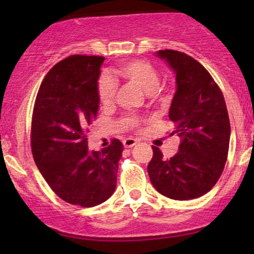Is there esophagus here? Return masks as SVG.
<instances>
[{
  "mask_svg": "<svg viewBox=\"0 0 254 254\" xmlns=\"http://www.w3.org/2000/svg\"><path fill=\"white\" fill-rule=\"evenodd\" d=\"M137 142L138 141L135 140V138H133V137H127L123 141V143L125 145V148H131V147H134V145L136 144Z\"/></svg>",
  "mask_w": 254,
  "mask_h": 254,
  "instance_id": "esophagus-1",
  "label": "esophagus"
}]
</instances>
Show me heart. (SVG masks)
<instances>
[{
	"instance_id": "1",
	"label": "heart",
	"mask_w": 254,
	"mask_h": 254,
	"mask_svg": "<svg viewBox=\"0 0 254 254\" xmlns=\"http://www.w3.org/2000/svg\"><path fill=\"white\" fill-rule=\"evenodd\" d=\"M117 75L127 78L134 84L140 86L145 92L151 95L157 91L159 85V75L156 69L147 61L143 60H129L121 64L116 70ZM117 84L107 74H104L98 83V97L100 103L104 105L112 103L116 96ZM128 123L135 125L134 118H128Z\"/></svg>"
}]
</instances>
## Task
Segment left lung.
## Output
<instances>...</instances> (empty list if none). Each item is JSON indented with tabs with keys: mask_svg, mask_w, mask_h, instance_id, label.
Here are the masks:
<instances>
[{
	"mask_svg": "<svg viewBox=\"0 0 254 254\" xmlns=\"http://www.w3.org/2000/svg\"><path fill=\"white\" fill-rule=\"evenodd\" d=\"M176 75V93L169 118L182 138L179 151L170 159L152 145L148 164L157 192L173 200L202 196L223 172L230 142V121L223 93L202 64L178 51L156 52Z\"/></svg>",
	"mask_w": 254,
	"mask_h": 254,
	"instance_id": "1",
	"label": "left lung"
}]
</instances>
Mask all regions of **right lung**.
Returning <instances> with one entry per match:
<instances>
[{
	"label": "right lung",
	"instance_id": "obj_1",
	"mask_svg": "<svg viewBox=\"0 0 254 254\" xmlns=\"http://www.w3.org/2000/svg\"><path fill=\"white\" fill-rule=\"evenodd\" d=\"M105 58L71 55L45 76L34 103L31 148L52 190L65 202L98 206L116 190L124 145L89 151L86 131L99 109L98 78Z\"/></svg>",
	"mask_w": 254,
	"mask_h": 254
}]
</instances>
